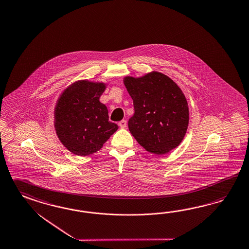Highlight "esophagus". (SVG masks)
<instances>
[{
    "mask_svg": "<svg viewBox=\"0 0 249 249\" xmlns=\"http://www.w3.org/2000/svg\"><path fill=\"white\" fill-rule=\"evenodd\" d=\"M118 125H119V127L125 128L126 125H127V122L125 121V120H122V121L118 123Z\"/></svg>",
    "mask_w": 249,
    "mask_h": 249,
    "instance_id": "esophagus-1",
    "label": "esophagus"
}]
</instances>
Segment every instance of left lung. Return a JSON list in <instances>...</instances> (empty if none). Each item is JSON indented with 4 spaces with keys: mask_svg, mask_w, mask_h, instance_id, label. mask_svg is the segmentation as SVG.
I'll list each match as a JSON object with an SVG mask.
<instances>
[{
    "mask_svg": "<svg viewBox=\"0 0 249 249\" xmlns=\"http://www.w3.org/2000/svg\"><path fill=\"white\" fill-rule=\"evenodd\" d=\"M124 84L134 100L128 127L147 152L165 154L178 146L187 132L190 113L182 90L158 71L139 77L126 76Z\"/></svg>",
    "mask_w": 249,
    "mask_h": 249,
    "instance_id": "8db88e82",
    "label": "left lung"
}]
</instances>
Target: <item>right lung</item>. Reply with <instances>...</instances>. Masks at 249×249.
I'll use <instances>...</instances> for the list:
<instances>
[{
	"instance_id": "add662e5",
	"label": "right lung",
	"mask_w": 249,
	"mask_h": 249,
	"mask_svg": "<svg viewBox=\"0 0 249 249\" xmlns=\"http://www.w3.org/2000/svg\"><path fill=\"white\" fill-rule=\"evenodd\" d=\"M107 83L77 80L65 89L54 108V127L71 153L87 156L96 153L118 129L109 122L107 107L99 101Z\"/></svg>"
}]
</instances>
